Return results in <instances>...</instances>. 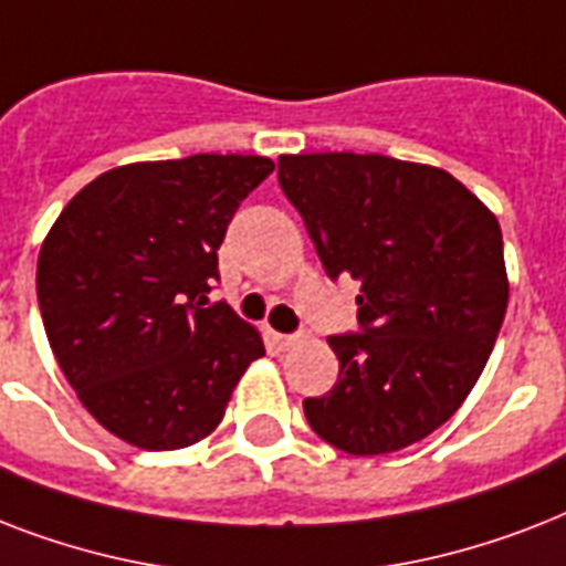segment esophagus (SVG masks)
I'll return each instance as SVG.
<instances>
[{
  "label": "esophagus",
  "instance_id": "1",
  "mask_svg": "<svg viewBox=\"0 0 566 566\" xmlns=\"http://www.w3.org/2000/svg\"><path fill=\"white\" fill-rule=\"evenodd\" d=\"M273 344L282 349V353H287V349H293V346L302 344V335H275L273 332Z\"/></svg>",
  "mask_w": 566,
  "mask_h": 566
}]
</instances>
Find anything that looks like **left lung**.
Wrapping results in <instances>:
<instances>
[{"mask_svg": "<svg viewBox=\"0 0 566 566\" xmlns=\"http://www.w3.org/2000/svg\"><path fill=\"white\" fill-rule=\"evenodd\" d=\"M279 185L332 279L361 282V335L328 337L335 387L302 402L349 455L429 438L482 376L509 308L493 211L440 167L387 155H282Z\"/></svg>", "mask_w": 566, "mask_h": 566, "instance_id": "8db88e82", "label": "left lung"}]
</instances>
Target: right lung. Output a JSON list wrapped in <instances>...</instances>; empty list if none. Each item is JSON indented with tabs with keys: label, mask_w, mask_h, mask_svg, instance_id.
Segmentation results:
<instances>
[{
	"label": "right lung",
	"mask_w": 566,
	"mask_h": 566,
	"mask_svg": "<svg viewBox=\"0 0 566 566\" xmlns=\"http://www.w3.org/2000/svg\"><path fill=\"white\" fill-rule=\"evenodd\" d=\"M275 164L190 155L102 172L66 202L38 255L55 361L102 429L137 449L199 443L264 340L211 305L231 217Z\"/></svg>",
	"instance_id": "right-lung-1"
}]
</instances>
